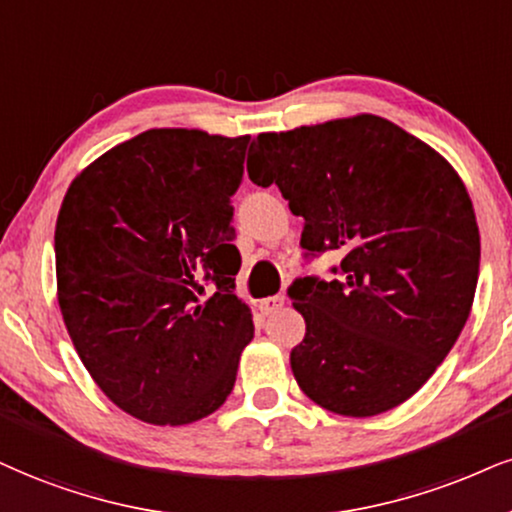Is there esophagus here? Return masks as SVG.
<instances>
[{
	"label": "esophagus",
	"mask_w": 512,
	"mask_h": 512,
	"mask_svg": "<svg viewBox=\"0 0 512 512\" xmlns=\"http://www.w3.org/2000/svg\"><path fill=\"white\" fill-rule=\"evenodd\" d=\"M285 306V294H275V296H268V299L261 301V311L270 315L275 311H280V308Z\"/></svg>",
	"instance_id": "obj_1"
}]
</instances>
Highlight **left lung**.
Listing matches in <instances>:
<instances>
[{
    "mask_svg": "<svg viewBox=\"0 0 512 512\" xmlns=\"http://www.w3.org/2000/svg\"><path fill=\"white\" fill-rule=\"evenodd\" d=\"M246 170L304 218L306 258L342 256L339 280L296 277L306 337L292 372L308 399L370 418L418 391L468 320L479 275L472 201L451 163L387 118L263 132Z\"/></svg>",
    "mask_w": 512,
    "mask_h": 512,
    "instance_id": "8db88e82",
    "label": "left lung"
}]
</instances>
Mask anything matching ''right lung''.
I'll use <instances>...</instances> for the list:
<instances>
[{"instance_id":"1","label":"right lung","mask_w":512,"mask_h":512,"mask_svg":"<svg viewBox=\"0 0 512 512\" xmlns=\"http://www.w3.org/2000/svg\"><path fill=\"white\" fill-rule=\"evenodd\" d=\"M249 142L147 130L90 163L63 197L54 232L63 323L92 380L132 418L189 425L235 387L254 339L232 244ZM204 281L217 292L201 302Z\"/></svg>"}]
</instances>
